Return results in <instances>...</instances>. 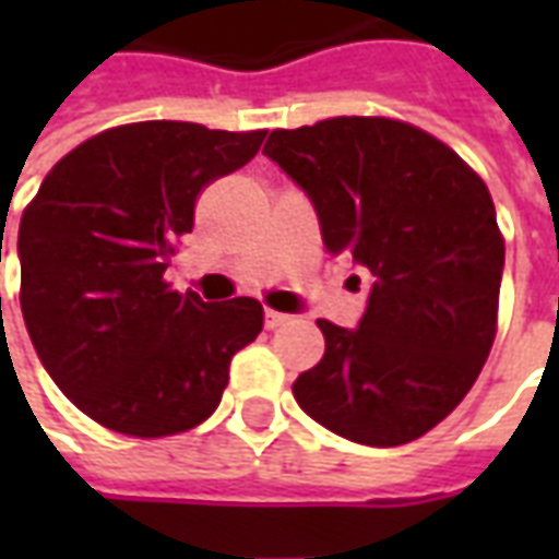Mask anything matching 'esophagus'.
<instances>
[{
	"mask_svg": "<svg viewBox=\"0 0 559 559\" xmlns=\"http://www.w3.org/2000/svg\"><path fill=\"white\" fill-rule=\"evenodd\" d=\"M287 320H290V317H287V314H281V311H272V308H266V311H263V323H266V329H278V326H284V323H287Z\"/></svg>",
	"mask_w": 559,
	"mask_h": 559,
	"instance_id": "obj_1",
	"label": "esophagus"
}]
</instances>
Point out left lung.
I'll use <instances>...</instances> for the list:
<instances>
[{
    "instance_id": "1",
    "label": "left lung",
    "mask_w": 559,
    "mask_h": 559,
    "mask_svg": "<svg viewBox=\"0 0 559 559\" xmlns=\"http://www.w3.org/2000/svg\"><path fill=\"white\" fill-rule=\"evenodd\" d=\"M263 155L311 200L329 254L371 272L359 326L317 320L326 353L293 395L353 443H411L491 353L506 245L488 188L445 143L380 116L272 131Z\"/></svg>"
}]
</instances>
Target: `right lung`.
Here are the masks:
<instances>
[{
  "label": "right lung",
  "mask_w": 559,
  "mask_h": 559,
  "mask_svg": "<svg viewBox=\"0 0 559 559\" xmlns=\"http://www.w3.org/2000/svg\"><path fill=\"white\" fill-rule=\"evenodd\" d=\"M266 131L138 122L80 143L47 173L17 233L20 308L44 371L66 399L128 437L206 421L230 359L263 308L203 302L164 281L194 227L197 194L254 158Z\"/></svg>",
  "instance_id": "add662e5"
}]
</instances>
